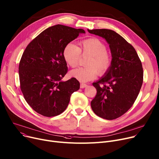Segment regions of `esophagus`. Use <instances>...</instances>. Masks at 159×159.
<instances>
[{
	"label": "esophagus",
	"instance_id": "34e87169",
	"mask_svg": "<svg viewBox=\"0 0 159 159\" xmlns=\"http://www.w3.org/2000/svg\"><path fill=\"white\" fill-rule=\"evenodd\" d=\"M88 86V85L86 84H84V83H81L80 84V88H86Z\"/></svg>",
	"mask_w": 159,
	"mask_h": 159
}]
</instances>
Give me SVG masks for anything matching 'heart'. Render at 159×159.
<instances>
[{
    "label": "heart",
    "instance_id": "b5f03b06",
    "mask_svg": "<svg viewBox=\"0 0 159 159\" xmlns=\"http://www.w3.org/2000/svg\"><path fill=\"white\" fill-rule=\"evenodd\" d=\"M63 56L71 68L79 64L82 56H89L86 62L87 67L77 68L70 73L72 77L82 82L95 79L98 73L99 75L105 74L111 65V57L107 52L106 44L97 38L82 40L78 46L73 43L67 44L63 50Z\"/></svg>",
    "mask_w": 159,
    "mask_h": 159
}]
</instances>
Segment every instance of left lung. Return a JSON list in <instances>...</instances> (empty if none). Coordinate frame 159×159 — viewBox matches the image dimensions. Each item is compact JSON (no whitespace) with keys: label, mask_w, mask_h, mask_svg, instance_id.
<instances>
[{"label":"left lung","mask_w":159,"mask_h":159,"mask_svg":"<svg viewBox=\"0 0 159 159\" xmlns=\"http://www.w3.org/2000/svg\"><path fill=\"white\" fill-rule=\"evenodd\" d=\"M88 32L105 39L112 61L104 77L93 83L97 94L91 102L93 112L107 120L126 113L134 104L143 82V68L135 48L115 31L97 29Z\"/></svg>","instance_id":"left-lung-1"}]
</instances>
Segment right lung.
<instances>
[{
	"label": "right lung",
	"instance_id": "1",
	"mask_svg": "<svg viewBox=\"0 0 159 159\" xmlns=\"http://www.w3.org/2000/svg\"><path fill=\"white\" fill-rule=\"evenodd\" d=\"M84 33L57 24L40 33L25 49L19 66L20 88L37 113L48 117L60 115L68 107L71 94L79 89L75 78L61 81L68 72L63 50Z\"/></svg>",
	"mask_w": 159,
	"mask_h": 159
}]
</instances>
